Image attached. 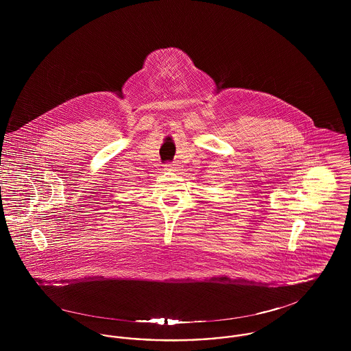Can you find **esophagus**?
Masks as SVG:
<instances>
[{
	"label": "esophagus",
	"instance_id": "34e87169",
	"mask_svg": "<svg viewBox=\"0 0 351 351\" xmlns=\"http://www.w3.org/2000/svg\"><path fill=\"white\" fill-rule=\"evenodd\" d=\"M177 166H178V165H176L174 162H173V163H166V165H165V170H167V171H170V170H176V169H177Z\"/></svg>",
	"mask_w": 351,
	"mask_h": 351
}]
</instances>
